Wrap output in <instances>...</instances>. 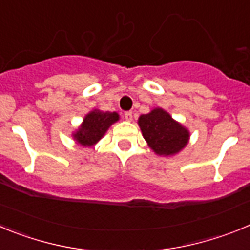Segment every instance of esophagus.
I'll return each instance as SVG.
<instances>
[{
	"label": "esophagus",
	"mask_w": 250,
	"mask_h": 250,
	"mask_svg": "<svg viewBox=\"0 0 250 250\" xmlns=\"http://www.w3.org/2000/svg\"><path fill=\"white\" fill-rule=\"evenodd\" d=\"M124 118H125V120L131 121L132 120V112L131 111H125V112H124Z\"/></svg>",
	"instance_id": "1"
}]
</instances>
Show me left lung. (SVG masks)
I'll list each match as a JSON object with an SVG mask.
<instances>
[{
	"mask_svg": "<svg viewBox=\"0 0 250 250\" xmlns=\"http://www.w3.org/2000/svg\"><path fill=\"white\" fill-rule=\"evenodd\" d=\"M138 123L147 145L158 155H175L187 146L189 141V130L161 107L141 115Z\"/></svg>",
	"mask_w": 250,
	"mask_h": 250,
	"instance_id": "obj_1",
	"label": "left lung"
}]
</instances>
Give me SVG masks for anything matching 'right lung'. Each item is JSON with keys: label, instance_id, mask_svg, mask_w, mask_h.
Segmentation results:
<instances>
[{"label": "right lung", "instance_id": "add662e5", "mask_svg": "<svg viewBox=\"0 0 250 250\" xmlns=\"http://www.w3.org/2000/svg\"><path fill=\"white\" fill-rule=\"evenodd\" d=\"M119 120L118 112L92 110L83 118L80 127L72 134L77 144L83 146H94L107 131L112 124Z\"/></svg>", "mask_w": 250, "mask_h": 250}]
</instances>
